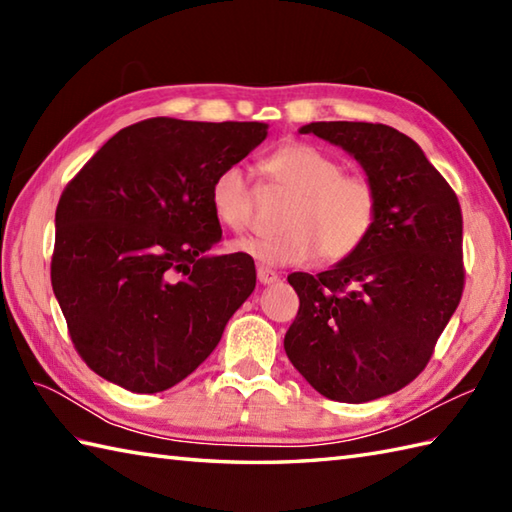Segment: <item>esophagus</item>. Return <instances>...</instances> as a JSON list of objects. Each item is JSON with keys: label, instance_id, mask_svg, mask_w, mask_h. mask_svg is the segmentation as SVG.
<instances>
[{"label": "esophagus", "instance_id": "1", "mask_svg": "<svg viewBox=\"0 0 512 512\" xmlns=\"http://www.w3.org/2000/svg\"><path fill=\"white\" fill-rule=\"evenodd\" d=\"M257 279H259V284L268 286V284H275V281L279 279V275L275 273V270H270L266 266H257Z\"/></svg>", "mask_w": 512, "mask_h": 512}]
</instances>
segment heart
I'll return each instance as SVG.
<instances>
[{"label":"heart","mask_w":512,"mask_h":512,"mask_svg":"<svg viewBox=\"0 0 512 512\" xmlns=\"http://www.w3.org/2000/svg\"><path fill=\"white\" fill-rule=\"evenodd\" d=\"M262 176L292 193L277 235L246 237L235 250L266 266H295L321 257L343 262L372 237L380 198L363 173H345L328 151L308 143L281 145L262 160ZM255 187L239 165H226L211 182L209 202L215 220L235 233L253 224Z\"/></svg>","instance_id":"b5f03b06"}]
</instances>
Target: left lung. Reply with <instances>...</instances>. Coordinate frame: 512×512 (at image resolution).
<instances>
[{
  "instance_id": "8db88e82",
  "label": "left lung",
  "mask_w": 512,
  "mask_h": 512,
  "mask_svg": "<svg viewBox=\"0 0 512 512\" xmlns=\"http://www.w3.org/2000/svg\"><path fill=\"white\" fill-rule=\"evenodd\" d=\"M299 132L361 162L380 211L356 255L317 277H288L299 312L286 332V354L325 398L376 400L427 367L462 299L458 195L422 149L389 125L330 121Z\"/></svg>"
}]
</instances>
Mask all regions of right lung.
Returning a JSON list of instances; mask_svg holds the SVG:
<instances>
[{"mask_svg":"<svg viewBox=\"0 0 512 512\" xmlns=\"http://www.w3.org/2000/svg\"><path fill=\"white\" fill-rule=\"evenodd\" d=\"M264 123L147 118L121 129L63 189L52 290L76 352L134 394L187 378L255 290L244 253L220 242L217 171L264 143Z\"/></svg>","mask_w":512,"mask_h":512,"instance_id":"1","label":"right lung"}]
</instances>
